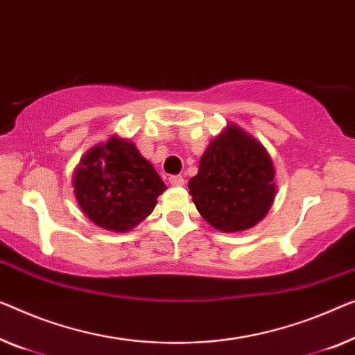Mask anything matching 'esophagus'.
Instances as JSON below:
<instances>
[{"label":"esophagus","mask_w":355,"mask_h":355,"mask_svg":"<svg viewBox=\"0 0 355 355\" xmlns=\"http://www.w3.org/2000/svg\"><path fill=\"white\" fill-rule=\"evenodd\" d=\"M168 182H171L172 187H183L184 178L182 175H172L171 178H168Z\"/></svg>","instance_id":"esophagus-1"}]
</instances>
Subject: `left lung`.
I'll return each mask as SVG.
<instances>
[{
	"mask_svg": "<svg viewBox=\"0 0 355 355\" xmlns=\"http://www.w3.org/2000/svg\"><path fill=\"white\" fill-rule=\"evenodd\" d=\"M274 164L266 148L239 125L230 124L199 161L189 180L202 218L223 232L245 231L266 216L276 198Z\"/></svg>",
	"mask_w": 355,
	"mask_h": 355,
	"instance_id": "8db88e82",
	"label": "left lung"
}]
</instances>
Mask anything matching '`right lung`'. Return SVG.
Returning a JSON list of instances; mask_svg holds the SVG:
<instances>
[{
    "instance_id": "right-lung-1",
    "label": "right lung",
    "mask_w": 355,
    "mask_h": 355,
    "mask_svg": "<svg viewBox=\"0 0 355 355\" xmlns=\"http://www.w3.org/2000/svg\"><path fill=\"white\" fill-rule=\"evenodd\" d=\"M73 187L87 218L114 232L130 231L144 221L167 188L135 144L118 135L81 157Z\"/></svg>"
}]
</instances>
